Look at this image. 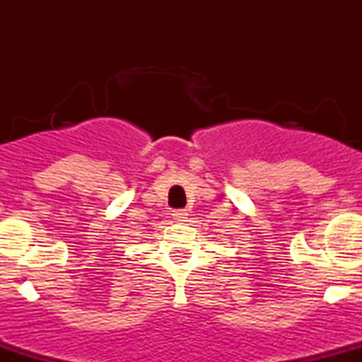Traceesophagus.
Listing matches in <instances>:
<instances>
[{
	"label": "esophagus",
	"mask_w": 362,
	"mask_h": 362,
	"mask_svg": "<svg viewBox=\"0 0 362 362\" xmlns=\"http://www.w3.org/2000/svg\"><path fill=\"white\" fill-rule=\"evenodd\" d=\"M172 216H173V219H175L177 223H182V221H185V219H187V211L177 209V211H173Z\"/></svg>",
	"instance_id": "obj_1"
}]
</instances>
